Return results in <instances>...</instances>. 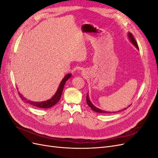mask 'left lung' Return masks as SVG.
Segmentation results:
<instances>
[{"label": "left lung", "instance_id": "1", "mask_svg": "<svg viewBox=\"0 0 158 158\" xmlns=\"http://www.w3.org/2000/svg\"><path fill=\"white\" fill-rule=\"evenodd\" d=\"M128 38H129V40H130V41H131L132 44L134 45H135L138 49H139V48H138V44H137V42L136 41L135 38H134V37H133L132 33H130V32L128 33ZM86 102H87L88 106L91 109H92L93 110V111H95V112L99 113H113V112L111 113V112L105 111H103V110L98 109V107L94 106V105L92 103V102H90V100H89V95H88V94H87V95H86ZM128 107H129V106H128ZM127 109V108H125V109Z\"/></svg>", "mask_w": 158, "mask_h": 158}]
</instances>
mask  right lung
<instances>
[{
    "mask_svg": "<svg viewBox=\"0 0 158 158\" xmlns=\"http://www.w3.org/2000/svg\"><path fill=\"white\" fill-rule=\"evenodd\" d=\"M71 76H72L71 74H68L64 76V78L63 79V80L61 81V82L58 88V89H57L55 94L52 97V98H51L50 99L47 100V101L41 102H31V101H30V100H27L26 98L23 97V95L21 94H20V92H18L19 95H20V96L21 99H22V101H23L24 102H26L27 103L32 105L33 106H35V107H37L39 108H44V109L50 108L53 106H55V105L56 103H57V102H58L60 100L62 93H63V88L64 86V84H65L66 81H67L71 77Z\"/></svg>",
    "mask_w": 158,
    "mask_h": 158,
    "instance_id": "add662e5",
    "label": "right lung"
}]
</instances>
